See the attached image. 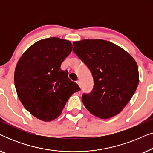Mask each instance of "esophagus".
<instances>
[{
  "label": "esophagus",
  "instance_id": "1",
  "mask_svg": "<svg viewBox=\"0 0 153 153\" xmlns=\"http://www.w3.org/2000/svg\"><path fill=\"white\" fill-rule=\"evenodd\" d=\"M76 83L79 85V86L81 88V82H80V81H76Z\"/></svg>",
  "mask_w": 153,
  "mask_h": 153
}]
</instances>
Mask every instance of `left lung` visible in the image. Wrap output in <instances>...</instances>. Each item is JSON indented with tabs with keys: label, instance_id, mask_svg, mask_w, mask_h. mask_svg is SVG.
I'll use <instances>...</instances> for the list:
<instances>
[{
	"label": "left lung",
	"instance_id": "8db88e82",
	"mask_svg": "<svg viewBox=\"0 0 153 153\" xmlns=\"http://www.w3.org/2000/svg\"><path fill=\"white\" fill-rule=\"evenodd\" d=\"M73 51L90 69L94 87L82 102L91 114L110 118L122 111L139 82L137 62L119 46L104 39L74 42Z\"/></svg>",
	"mask_w": 153,
	"mask_h": 153
}]
</instances>
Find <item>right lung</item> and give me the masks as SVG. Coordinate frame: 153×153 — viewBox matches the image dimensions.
Masks as SVG:
<instances>
[{"label":"right lung","instance_id":"right-lung-1","mask_svg":"<svg viewBox=\"0 0 153 153\" xmlns=\"http://www.w3.org/2000/svg\"><path fill=\"white\" fill-rule=\"evenodd\" d=\"M72 50L69 40L58 37L41 39L23 53L14 71L19 99L33 116L49 122L61 114L69 97L80 88L60 70Z\"/></svg>","mask_w":153,"mask_h":153}]
</instances>
